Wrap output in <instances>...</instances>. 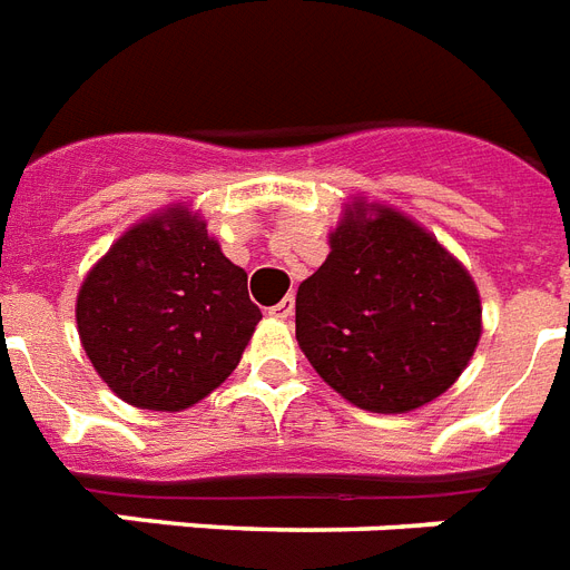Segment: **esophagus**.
Listing matches in <instances>:
<instances>
[{
	"label": "esophagus",
	"instance_id": "esophagus-1",
	"mask_svg": "<svg viewBox=\"0 0 570 570\" xmlns=\"http://www.w3.org/2000/svg\"><path fill=\"white\" fill-rule=\"evenodd\" d=\"M267 314H271V317H276V321H288L291 314H294V297L279 299V303H276V306L267 308Z\"/></svg>",
	"mask_w": 570,
	"mask_h": 570
}]
</instances>
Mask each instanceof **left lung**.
I'll list each match as a JSON object with an SVG mask.
<instances>
[{"label":"left lung","mask_w":570,"mask_h":570,"mask_svg":"<svg viewBox=\"0 0 570 570\" xmlns=\"http://www.w3.org/2000/svg\"><path fill=\"white\" fill-rule=\"evenodd\" d=\"M471 273L412 217L356 199L330 256L297 291V341L341 397L367 412L426 406L480 344Z\"/></svg>","instance_id":"obj_1"}]
</instances>
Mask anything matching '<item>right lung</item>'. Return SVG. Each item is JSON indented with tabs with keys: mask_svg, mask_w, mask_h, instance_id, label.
<instances>
[{
	"mask_svg": "<svg viewBox=\"0 0 570 570\" xmlns=\"http://www.w3.org/2000/svg\"><path fill=\"white\" fill-rule=\"evenodd\" d=\"M262 312L206 220L164 208L114 240L76 299L81 347L129 406L181 412L235 367Z\"/></svg>",
	"mask_w": 570,
	"mask_h": 570,
	"instance_id": "add662e5",
	"label": "right lung"
}]
</instances>
